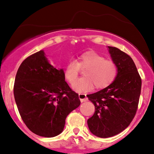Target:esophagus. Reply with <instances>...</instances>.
Returning <instances> with one entry per match:
<instances>
[{
  "mask_svg": "<svg viewBox=\"0 0 154 154\" xmlns=\"http://www.w3.org/2000/svg\"><path fill=\"white\" fill-rule=\"evenodd\" d=\"M79 99H80V100H81V102H86V101L88 100V98H87V97H86L85 94L81 93L79 94Z\"/></svg>",
  "mask_w": 154,
  "mask_h": 154,
  "instance_id": "esophagus-1",
  "label": "esophagus"
}]
</instances>
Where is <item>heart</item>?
<instances>
[{"label": "heart", "instance_id": "obj_1", "mask_svg": "<svg viewBox=\"0 0 154 154\" xmlns=\"http://www.w3.org/2000/svg\"><path fill=\"white\" fill-rule=\"evenodd\" d=\"M86 69L81 79L77 78L79 69ZM65 79L73 83L72 88L78 92H85L93 89H103L111 85L118 75V66L112 60H106L104 57L94 52H86L78 57L77 60H70L65 66Z\"/></svg>", "mask_w": 154, "mask_h": 154}]
</instances>
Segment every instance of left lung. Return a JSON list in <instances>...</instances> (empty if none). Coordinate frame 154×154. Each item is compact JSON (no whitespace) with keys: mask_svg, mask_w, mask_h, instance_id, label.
I'll return each mask as SVG.
<instances>
[{"mask_svg":"<svg viewBox=\"0 0 154 154\" xmlns=\"http://www.w3.org/2000/svg\"><path fill=\"white\" fill-rule=\"evenodd\" d=\"M111 59L118 66L116 79L108 87L88 94L95 108L88 120L90 132L107 138L123 131L136 114L142 79L132 59L119 48L108 46Z\"/></svg>","mask_w":154,"mask_h":154,"instance_id":"8db88e82","label":"left lung"}]
</instances>
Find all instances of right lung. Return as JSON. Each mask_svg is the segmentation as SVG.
Returning a JSON list of instances; mask_svg holds the SVG:
<instances>
[{"mask_svg": "<svg viewBox=\"0 0 154 154\" xmlns=\"http://www.w3.org/2000/svg\"><path fill=\"white\" fill-rule=\"evenodd\" d=\"M14 96L26 127L45 137L60 134L67 116L81 104L79 94L65 81L64 70L52 66L43 50L21 64L14 80Z\"/></svg>", "mask_w": 154, "mask_h": 154, "instance_id": "1", "label": "right lung"}]
</instances>
